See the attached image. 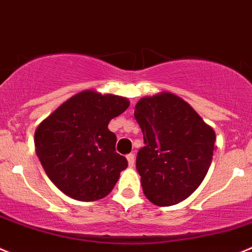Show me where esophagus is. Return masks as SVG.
Masks as SVG:
<instances>
[{
    "mask_svg": "<svg viewBox=\"0 0 252 252\" xmlns=\"http://www.w3.org/2000/svg\"><path fill=\"white\" fill-rule=\"evenodd\" d=\"M126 158H127V160H128V166H130V167L135 166V155H133V153H130V155H127V156H126Z\"/></svg>",
    "mask_w": 252,
    "mask_h": 252,
    "instance_id": "obj_1",
    "label": "esophagus"
}]
</instances>
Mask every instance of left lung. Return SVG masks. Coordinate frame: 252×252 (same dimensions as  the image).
Listing matches in <instances>:
<instances>
[{
    "label": "left lung",
    "mask_w": 252,
    "mask_h": 252,
    "mask_svg": "<svg viewBox=\"0 0 252 252\" xmlns=\"http://www.w3.org/2000/svg\"><path fill=\"white\" fill-rule=\"evenodd\" d=\"M135 119L145 142L136 168L147 199L158 207L187 199L212 163L214 130L172 93L142 97L135 106Z\"/></svg>",
    "instance_id": "left-lung-1"
}]
</instances>
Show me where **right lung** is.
<instances>
[{
	"mask_svg": "<svg viewBox=\"0 0 252 252\" xmlns=\"http://www.w3.org/2000/svg\"><path fill=\"white\" fill-rule=\"evenodd\" d=\"M130 101L117 95L85 90L43 120L34 133L38 158L50 181L80 202L106 196L127 159L115 151L116 135L107 128Z\"/></svg>",
	"mask_w": 252,
	"mask_h": 252,
	"instance_id": "obj_1",
	"label": "right lung"
}]
</instances>
